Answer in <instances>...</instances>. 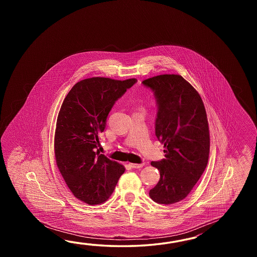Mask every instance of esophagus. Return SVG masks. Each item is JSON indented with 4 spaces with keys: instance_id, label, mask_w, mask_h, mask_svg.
I'll list each match as a JSON object with an SVG mask.
<instances>
[{
    "instance_id": "obj_1",
    "label": "esophagus",
    "mask_w": 257,
    "mask_h": 257,
    "mask_svg": "<svg viewBox=\"0 0 257 257\" xmlns=\"http://www.w3.org/2000/svg\"><path fill=\"white\" fill-rule=\"evenodd\" d=\"M128 165L132 169H140L144 166V164H130Z\"/></svg>"
}]
</instances>
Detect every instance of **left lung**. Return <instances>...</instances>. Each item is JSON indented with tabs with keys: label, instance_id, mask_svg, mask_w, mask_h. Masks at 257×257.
<instances>
[{
	"label": "left lung",
	"instance_id": "left-lung-1",
	"mask_svg": "<svg viewBox=\"0 0 257 257\" xmlns=\"http://www.w3.org/2000/svg\"><path fill=\"white\" fill-rule=\"evenodd\" d=\"M142 84L156 99L155 135L164 143L165 153V158L151 163L160 171V180L149 195L159 204L179 202L208 164L210 140L206 109L197 90L181 75H158Z\"/></svg>",
	"mask_w": 257,
	"mask_h": 257
}]
</instances>
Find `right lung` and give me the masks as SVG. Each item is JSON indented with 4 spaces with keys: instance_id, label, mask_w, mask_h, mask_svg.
I'll return each instance as SVG.
<instances>
[{
    "instance_id": "add662e5",
    "label": "right lung",
    "mask_w": 257,
    "mask_h": 257,
    "mask_svg": "<svg viewBox=\"0 0 257 257\" xmlns=\"http://www.w3.org/2000/svg\"><path fill=\"white\" fill-rule=\"evenodd\" d=\"M136 82L137 79H84L71 88L61 104L55 131V158L73 196L89 205L106 201L125 172L122 164L100 154L97 148L110 110Z\"/></svg>"
}]
</instances>
